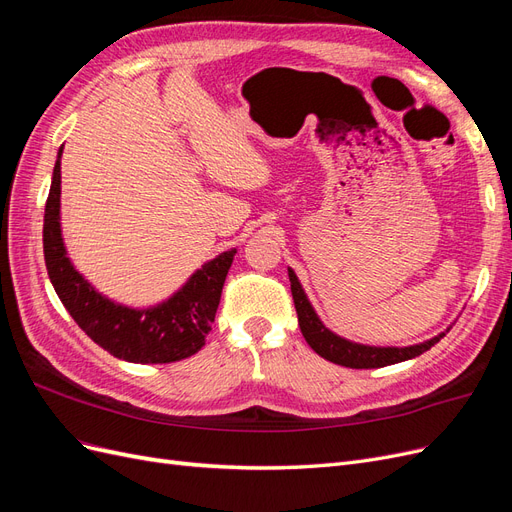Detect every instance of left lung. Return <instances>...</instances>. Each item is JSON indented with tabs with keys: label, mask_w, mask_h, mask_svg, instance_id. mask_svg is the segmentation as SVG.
I'll use <instances>...</instances> for the list:
<instances>
[{
	"label": "left lung",
	"mask_w": 512,
	"mask_h": 512,
	"mask_svg": "<svg viewBox=\"0 0 512 512\" xmlns=\"http://www.w3.org/2000/svg\"><path fill=\"white\" fill-rule=\"evenodd\" d=\"M288 277H290L294 307H297V316H299V327H301L305 342L312 346V350L316 354H320L322 359H327L335 365H344V367H352V369H376V367H384V365H395V363L414 359V356L427 352L431 346H436L448 331H451V327H448L440 335L427 339V342L404 346V348L356 344V342H350V339L337 335L331 329L324 327V322L318 318L316 309L312 307V303H309L297 273H294L290 267H288Z\"/></svg>",
	"instance_id": "1"
}]
</instances>
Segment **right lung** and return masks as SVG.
Wrapping results in <instances>:
<instances>
[{
	"mask_svg": "<svg viewBox=\"0 0 512 512\" xmlns=\"http://www.w3.org/2000/svg\"><path fill=\"white\" fill-rule=\"evenodd\" d=\"M61 153L64 147L57 151L42 230L46 271L59 301L74 322L117 359L153 365L175 363L196 354L211 331L237 247L205 262L158 305L128 307L104 297L76 271L61 237Z\"/></svg>",
	"mask_w": 512,
	"mask_h": 512,
	"instance_id": "right-lung-1",
	"label": "right lung"
}]
</instances>
